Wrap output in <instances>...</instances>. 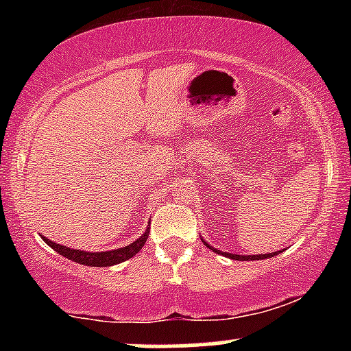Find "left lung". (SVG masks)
Returning a JSON list of instances; mask_svg holds the SVG:
<instances>
[{
    "label": "left lung",
    "mask_w": 351,
    "mask_h": 351,
    "mask_svg": "<svg viewBox=\"0 0 351 351\" xmlns=\"http://www.w3.org/2000/svg\"><path fill=\"white\" fill-rule=\"evenodd\" d=\"M204 243V241H203ZM206 244V243H204ZM209 249H211V251H215V252H217V254H223V256H226V257H229V259H234V261H259V259H267V257H272V256H277V254H279L280 251H277V252H271V254H257V256H239V254H229V252H221V251H217V249H215V247H211V245L209 244H206Z\"/></svg>",
    "instance_id": "8db88e82"
}]
</instances>
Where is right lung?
Masks as SVG:
<instances>
[{
	"mask_svg": "<svg viewBox=\"0 0 351 351\" xmlns=\"http://www.w3.org/2000/svg\"><path fill=\"white\" fill-rule=\"evenodd\" d=\"M147 232L142 237L135 241V243L125 245V247L120 249H114V251H106V252H86V251H79V249H71L66 247V245H60L52 243V241L43 237V241H46L47 245H51L56 252L60 254V256L67 257V259L74 261L77 264H84V265H90V267H108V265L114 264H120L123 261L130 259L134 257L140 249L143 247V244L147 243Z\"/></svg>",
	"mask_w": 351,
	"mask_h": 351,
	"instance_id": "right-lung-1",
	"label": "right lung"
}]
</instances>
